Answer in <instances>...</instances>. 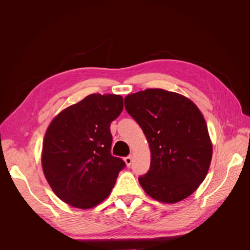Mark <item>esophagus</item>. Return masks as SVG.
Here are the masks:
<instances>
[{
  "label": "esophagus",
  "mask_w": 250,
  "mask_h": 250,
  "mask_svg": "<svg viewBox=\"0 0 250 250\" xmlns=\"http://www.w3.org/2000/svg\"><path fill=\"white\" fill-rule=\"evenodd\" d=\"M124 161H125V163H126V165H127V167H129V166H130L131 163H132V157H131V155L126 156V157L124 158Z\"/></svg>",
  "instance_id": "esophagus-1"
}]
</instances>
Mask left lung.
<instances>
[{
	"label": "left lung",
	"instance_id": "left-lung-1",
	"mask_svg": "<svg viewBox=\"0 0 250 250\" xmlns=\"http://www.w3.org/2000/svg\"><path fill=\"white\" fill-rule=\"evenodd\" d=\"M124 101L151 151L149 171L139 177L144 191L165 203L188 197L206 178L213 153L198 107L185 96L162 88L140 90Z\"/></svg>",
	"mask_w": 250,
	"mask_h": 250
}]
</instances>
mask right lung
I'll return each instance as SVG.
<instances>
[{"instance_id":"right-lung-1","label":"right lung","mask_w":250,"mask_h":250,"mask_svg":"<svg viewBox=\"0 0 250 250\" xmlns=\"http://www.w3.org/2000/svg\"><path fill=\"white\" fill-rule=\"evenodd\" d=\"M122 110L120 95L92 94L53 119L44 134L42 165L63 202L86 209L110 194L126 166L110 152V123Z\"/></svg>"}]
</instances>
